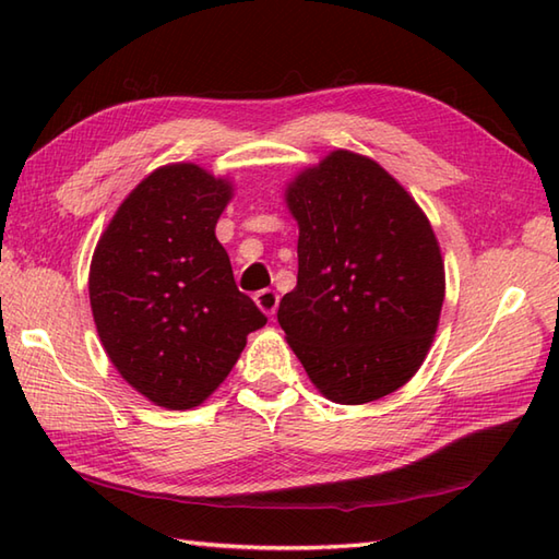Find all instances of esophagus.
<instances>
[{"label": "esophagus", "mask_w": 559, "mask_h": 559, "mask_svg": "<svg viewBox=\"0 0 559 559\" xmlns=\"http://www.w3.org/2000/svg\"><path fill=\"white\" fill-rule=\"evenodd\" d=\"M254 302H257L259 310L264 312L266 317H273V314H276V310H278V293L271 290V288L259 290L254 295Z\"/></svg>", "instance_id": "34e87169"}]
</instances>
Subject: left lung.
Segmentation results:
<instances>
[{
  "mask_svg": "<svg viewBox=\"0 0 559 559\" xmlns=\"http://www.w3.org/2000/svg\"><path fill=\"white\" fill-rule=\"evenodd\" d=\"M298 221V286L278 324L329 401L394 394L420 370L444 302L430 221L377 160L331 151L286 187Z\"/></svg>",
  "mask_w": 559,
  "mask_h": 559,
  "instance_id": "left-lung-1",
  "label": "left lung"
}]
</instances>
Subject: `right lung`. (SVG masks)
<instances>
[{
    "label": "right lung",
    "mask_w": 559,
    "mask_h": 559,
    "mask_svg": "<svg viewBox=\"0 0 559 559\" xmlns=\"http://www.w3.org/2000/svg\"><path fill=\"white\" fill-rule=\"evenodd\" d=\"M230 199L228 177L163 165L127 194L93 252L88 295L103 348L160 408L204 403L266 324L237 290L216 237Z\"/></svg>",
    "instance_id": "obj_1"
}]
</instances>
